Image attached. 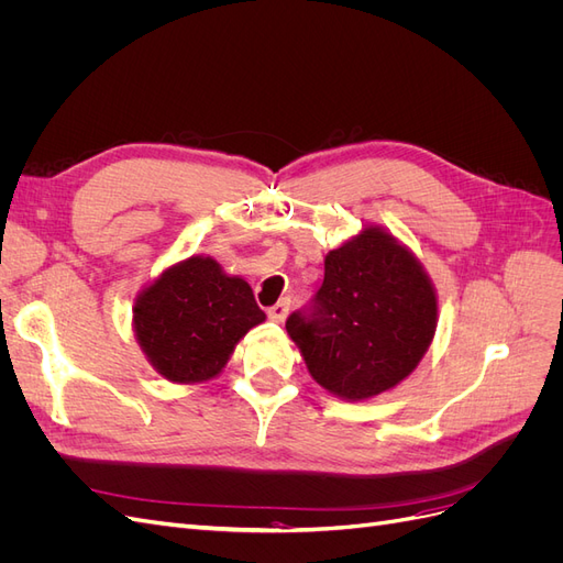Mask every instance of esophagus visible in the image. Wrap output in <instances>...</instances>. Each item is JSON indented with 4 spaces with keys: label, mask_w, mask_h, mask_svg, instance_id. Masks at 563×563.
Here are the masks:
<instances>
[{
    "label": "esophagus",
    "mask_w": 563,
    "mask_h": 563,
    "mask_svg": "<svg viewBox=\"0 0 563 563\" xmlns=\"http://www.w3.org/2000/svg\"><path fill=\"white\" fill-rule=\"evenodd\" d=\"M288 310H291V300H288V298H282L279 302L272 305V308L267 310V314H269V319L284 321V319L288 317Z\"/></svg>",
    "instance_id": "34e87169"
}]
</instances>
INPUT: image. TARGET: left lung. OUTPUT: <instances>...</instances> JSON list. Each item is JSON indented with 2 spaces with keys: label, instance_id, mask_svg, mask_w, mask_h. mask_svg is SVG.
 <instances>
[{
  "label": "left lung",
  "instance_id": "left-lung-1",
  "mask_svg": "<svg viewBox=\"0 0 563 563\" xmlns=\"http://www.w3.org/2000/svg\"><path fill=\"white\" fill-rule=\"evenodd\" d=\"M434 327L428 275L378 228L331 251L319 291L286 319L312 378L345 399L380 395L404 380L428 352Z\"/></svg>",
  "mask_w": 563,
  "mask_h": 563
}]
</instances>
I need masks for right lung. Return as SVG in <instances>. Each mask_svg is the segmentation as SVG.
<instances>
[{"instance_id": "add662e5", "label": "right lung", "mask_w": 563, "mask_h": 563, "mask_svg": "<svg viewBox=\"0 0 563 563\" xmlns=\"http://www.w3.org/2000/svg\"><path fill=\"white\" fill-rule=\"evenodd\" d=\"M263 319L251 286L199 255L166 269L133 308L135 335L150 364L174 383L213 378L240 338Z\"/></svg>"}]
</instances>
